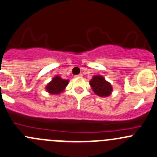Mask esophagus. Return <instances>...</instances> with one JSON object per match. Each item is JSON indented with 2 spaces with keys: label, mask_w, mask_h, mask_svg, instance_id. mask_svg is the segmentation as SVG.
I'll return each mask as SVG.
<instances>
[{
  "label": "esophagus",
  "mask_w": 157,
  "mask_h": 157,
  "mask_svg": "<svg viewBox=\"0 0 157 157\" xmlns=\"http://www.w3.org/2000/svg\"><path fill=\"white\" fill-rule=\"evenodd\" d=\"M82 76H83V74H77V75H75V77H82Z\"/></svg>",
  "instance_id": "obj_1"
}]
</instances>
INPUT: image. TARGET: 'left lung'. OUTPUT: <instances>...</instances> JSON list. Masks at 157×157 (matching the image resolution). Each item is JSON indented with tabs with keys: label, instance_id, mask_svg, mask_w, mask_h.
I'll use <instances>...</instances> for the list:
<instances>
[{
	"label": "left lung",
	"instance_id": "1",
	"mask_svg": "<svg viewBox=\"0 0 157 157\" xmlns=\"http://www.w3.org/2000/svg\"><path fill=\"white\" fill-rule=\"evenodd\" d=\"M90 84L93 92L101 97L109 96L112 91V85L100 75L94 76L90 81Z\"/></svg>",
	"mask_w": 157,
	"mask_h": 157
}]
</instances>
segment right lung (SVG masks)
<instances>
[{"mask_svg": "<svg viewBox=\"0 0 157 157\" xmlns=\"http://www.w3.org/2000/svg\"><path fill=\"white\" fill-rule=\"evenodd\" d=\"M68 80H64L58 76L54 77L46 86V90L51 94H59L68 84Z\"/></svg>", "mask_w": 157, "mask_h": 157, "instance_id": "right-lung-1", "label": "right lung"}]
</instances>
